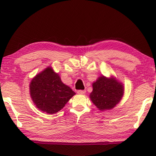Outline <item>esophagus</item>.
Returning <instances> with one entry per match:
<instances>
[{
	"label": "esophagus",
	"instance_id": "obj_1",
	"mask_svg": "<svg viewBox=\"0 0 156 156\" xmlns=\"http://www.w3.org/2000/svg\"><path fill=\"white\" fill-rule=\"evenodd\" d=\"M78 94H85V92H86V91L85 90H78Z\"/></svg>",
	"mask_w": 156,
	"mask_h": 156
}]
</instances>
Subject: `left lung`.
<instances>
[{"mask_svg":"<svg viewBox=\"0 0 156 156\" xmlns=\"http://www.w3.org/2000/svg\"><path fill=\"white\" fill-rule=\"evenodd\" d=\"M124 93L122 84L115 78L104 76L93 83L90 98L99 110H108L114 107L122 98Z\"/></svg>","mask_w":156,"mask_h":156,"instance_id":"obj_1","label":"left lung"}]
</instances>
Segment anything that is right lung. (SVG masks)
I'll return each mask as SVG.
<instances>
[{
	"instance_id": "1",
	"label": "right lung",
	"mask_w": 156,
	"mask_h": 156,
	"mask_svg": "<svg viewBox=\"0 0 156 156\" xmlns=\"http://www.w3.org/2000/svg\"><path fill=\"white\" fill-rule=\"evenodd\" d=\"M30 95L39 109L49 114L57 113L76 93L63 84L58 73L47 67L31 81Z\"/></svg>"
}]
</instances>
